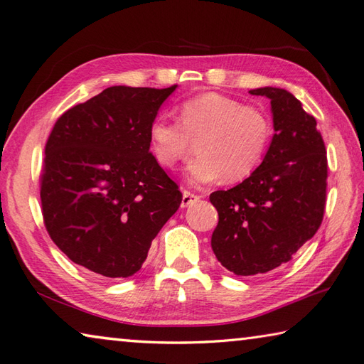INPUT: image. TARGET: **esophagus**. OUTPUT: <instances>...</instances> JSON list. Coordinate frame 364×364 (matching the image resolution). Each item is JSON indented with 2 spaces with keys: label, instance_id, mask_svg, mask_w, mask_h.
<instances>
[{
  "label": "esophagus",
  "instance_id": "1",
  "mask_svg": "<svg viewBox=\"0 0 364 364\" xmlns=\"http://www.w3.org/2000/svg\"><path fill=\"white\" fill-rule=\"evenodd\" d=\"M199 200V196L198 195H195V193H190L188 190H183L182 191V207L185 208V207H188V205H191L193 203H198Z\"/></svg>",
  "mask_w": 364,
  "mask_h": 364
}]
</instances>
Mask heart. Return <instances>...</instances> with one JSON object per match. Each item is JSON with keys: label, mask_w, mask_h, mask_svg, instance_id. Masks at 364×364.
Masks as SVG:
<instances>
[{"label": "heart", "mask_w": 364, "mask_h": 364, "mask_svg": "<svg viewBox=\"0 0 364 364\" xmlns=\"http://www.w3.org/2000/svg\"><path fill=\"white\" fill-rule=\"evenodd\" d=\"M177 121L156 117L149 126V146L157 164L173 169L196 143L198 157L187 168L195 187L247 179L260 166L272 139L266 110L221 93H204L181 102Z\"/></svg>", "instance_id": "1"}]
</instances>
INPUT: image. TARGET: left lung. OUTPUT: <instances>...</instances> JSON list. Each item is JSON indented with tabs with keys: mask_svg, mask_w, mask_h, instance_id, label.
Returning <instances> with one entry per match:
<instances>
[{
	"mask_svg": "<svg viewBox=\"0 0 364 364\" xmlns=\"http://www.w3.org/2000/svg\"><path fill=\"white\" fill-rule=\"evenodd\" d=\"M271 100L274 134L255 171L210 195L218 210L212 249L224 268L255 276L288 263L318 232L327 196V152L316 119L276 87L250 90Z\"/></svg>",
	"mask_w": 364,
	"mask_h": 364,
	"instance_id": "left-lung-1",
	"label": "left lung"
}]
</instances>
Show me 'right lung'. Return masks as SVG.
Segmentation results:
<instances>
[{
  "label": "right lung",
  "instance_id": "obj_1",
  "mask_svg": "<svg viewBox=\"0 0 364 364\" xmlns=\"http://www.w3.org/2000/svg\"><path fill=\"white\" fill-rule=\"evenodd\" d=\"M176 87H109L63 112L48 136L45 228L88 271L132 276L182 203L179 185L149 152V126Z\"/></svg>",
  "mask_w": 364,
  "mask_h": 364
}]
</instances>
